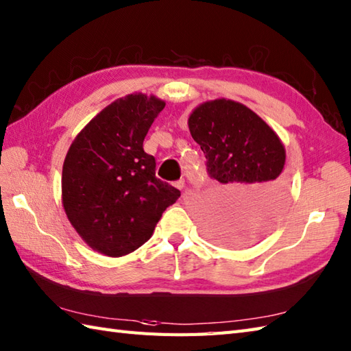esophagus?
<instances>
[{"instance_id": "esophagus-1", "label": "esophagus", "mask_w": 351, "mask_h": 351, "mask_svg": "<svg viewBox=\"0 0 351 351\" xmlns=\"http://www.w3.org/2000/svg\"><path fill=\"white\" fill-rule=\"evenodd\" d=\"M175 185H176V187L180 189V190H182V189H184V185H185V181H184V180H180V181H176V182H175Z\"/></svg>"}]
</instances>
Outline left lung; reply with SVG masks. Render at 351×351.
Masks as SVG:
<instances>
[{"label": "left lung", "mask_w": 351, "mask_h": 351, "mask_svg": "<svg viewBox=\"0 0 351 351\" xmlns=\"http://www.w3.org/2000/svg\"><path fill=\"white\" fill-rule=\"evenodd\" d=\"M191 137L204 151L206 171L221 184L205 219L211 240L249 244L268 232L287 204L282 170L285 147L270 126L240 102L200 104L189 117Z\"/></svg>", "instance_id": "8db88e82"}]
</instances>
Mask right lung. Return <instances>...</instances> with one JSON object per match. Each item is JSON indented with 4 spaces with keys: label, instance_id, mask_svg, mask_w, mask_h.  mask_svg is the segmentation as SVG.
I'll use <instances>...</instances> for the list:
<instances>
[{
    "label": "right lung",
    "instance_id": "obj_1",
    "mask_svg": "<svg viewBox=\"0 0 351 351\" xmlns=\"http://www.w3.org/2000/svg\"><path fill=\"white\" fill-rule=\"evenodd\" d=\"M166 102L143 93L110 104L81 131L63 164L62 199L80 237L107 256H123L152 237L181 191L155 176L143 140Z\"/></svg>",
    "mask_w": 351,
    "mask_h": 351
}]
</instances>
